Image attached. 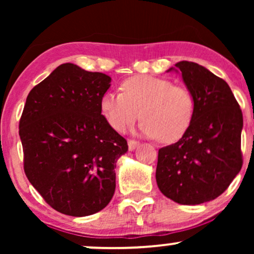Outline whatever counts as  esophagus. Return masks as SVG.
<instances>
[{
	"label": "esophagus",
	"instance_id": "34e87169",
	"mask_svg": "<svg viewBox=\"0 0 254 254\" xmlns=\"http://www.w3.org/2000/svg\"><path fill=\"white\" fill-rule=\"evenodd\" d=\"M127 145H129V150L132 151V150H135L137 147H138L139 143H138V142L130 139V141H127Z\"/></svg>",
	"mask_w": 254,
	"mask_h": 254
}]
</instances>
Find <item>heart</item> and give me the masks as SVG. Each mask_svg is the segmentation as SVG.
<instances>
[{"label": "heart", "mask_w": 254, "mask_h": 254, "mask_svg": "<svg viewBox=\"0 0 254 254\" xmlns=\"http://www.w3.org/2000/svg\"><path fill=\"white\" fill-rule=\"evenodd\" d=\"M123 92L109 90L100 99V110L111 127L124 132L141 117L139 132L170 143L190 127L193 97L185 87L151 75H137L122 83Z\"/></svg>", "instance_id": "heart-1"}]
</instances>
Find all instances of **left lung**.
Masks as SVG:
<instances>
[{"instance_id":"left-lung-1","label":"left lung","mask_w":254,"mask_h":254,"mask_svg":"<svg viewBox=\"0 0 254 254\" xmlns=\"http://www.w3.org/2000/svg\"><path fill=\"white\" fill-rule=\"evenodd\" d=\"M168 71L182 74L194 113L182 138L159 149L156 183L176 203L196 205L223 193L240 172L243 112L228 83L203 65L182 61Z\"/></svg>"}]
</instances>
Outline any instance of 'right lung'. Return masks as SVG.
I'll return each mask as SVG.
<instances>
[{
	"instance_id": "right-lung-1",
	"label": "right lung",
	"mask_w": 254,
	"mask_h": 254,
	"mask_svg": "<svg viewBox=\"0 0 254 254\" xmlns=\"http://www.w3.org/2000/svg\"><path fill=\"white\" fill-rule=\"evenodd\" d=\"M111 81L64 63L26 99L19 124L26 177L64 215L95 214L115 193L116 164L127 143L101 115Z\"/></svg>"
}]
</instances>
